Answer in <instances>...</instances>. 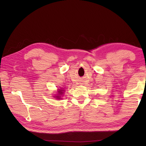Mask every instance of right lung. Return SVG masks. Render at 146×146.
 Wrapping results in <instances>:
<instances>
[{
    "label": "right lung",
    "instance_id": "1",
    "mask_svg": "<svg viewBox=\"0 0 146 146\" xmlns=\"http://www.w3.org/2000/svg\"><path fill=\"white\" fill-rule=\"evenodd\" d=\"M63 91H64V90H60V91L58 92V93H59V94L58 95H62V94H63ZM58 97V98H60V97Z\"/></svg>",
    "mask_w": 146,
    "mask_h": 146
}]
</instances>
